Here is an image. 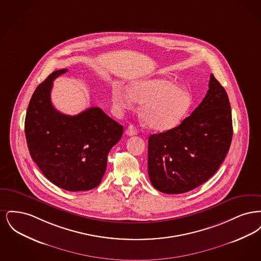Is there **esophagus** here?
Instances as JSON below:
<instances>
[{
  "instance_id": "esophagus-1",
  "label": "esophagus",
  "mask_w": 261,
  "mask_h": 261,
  "mask_svg": "<svg viewBox=\"0 0 261 261\" xmlns=\"http://www.w3.org/2000/svg\"><path fill=\"white\" fill-rule=\"evenodd\" d=\"M125 133L127 136H134L138 134V130H137L136 127L134 125H129L127 127V129L125 130Z\"/></svg>"
}]
</instances>
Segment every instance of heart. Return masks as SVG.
<instances>
[{
    "label": "heart",
    "mask_w": 261,
    "mask_h": 261,
    "mask_svg": "<svg viewBox=\"0 0 261 261\" xmlns=\"http://www.w3.org/2000/svg\"><path fill=\"white\" fill-rule=\"evenodd\" d=\"M133 100L143 103L141 115L149 128L168 131L180 124L193 107L194 99L187 88L175 85L167 78L140 80L128 91L112 89V101L119 109L132 107Z\"/></svg>",
    "instance_id": "1"
}]
</instances>
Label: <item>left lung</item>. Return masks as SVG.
Returning a JSON list of instances; mask_svg holds the SVG:
<instances>
[{
    "label": "left lung",
    "instance_id": "8db88e82",
    "mask_svg": "<svg viewBox=\"0 0 261 261\" xmlns=\"http://www.w3.org/2000/svg\"><path fill=\"white\" fill-rule=\"evenodd\" d=\"M199 107L171 130L149 137L151 185L165 194H182L206 182L230 149L233 125L228 95L211 75Z\"/></svg>",
    "mask_w": 261,
    "mask_h": 261
}]
</instances>
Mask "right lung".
<instances>
[{
	"label": "right lung",
	"mask_w": 261,
	"mask_h": 261,
	"mask_svg": "<svg viewBox=\"0 0 261 261\" xmlns=\"http://www.w3.org/2000/svg\"><path fill=\"white\" fill-rule=\"evenodd\" d=\"M66 71H54L36 88L25 136L32 160L50 182L69 192L89 191L100 183L123 126L96 107L73 116L58 112L50 101L53 81Z\"/></svg>",
	"instance_id": "right-lung-1"
}]
</instances>
